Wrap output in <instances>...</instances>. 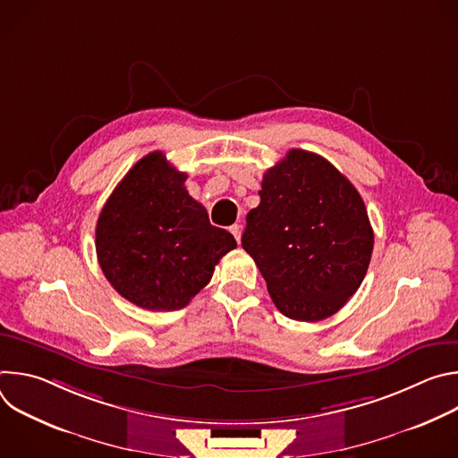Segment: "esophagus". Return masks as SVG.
I'll return each instance as SVG.
<instances>
[{
	"label": "esophagus",
	"instance_id": "1",
	"mask_svg": "<svg viewBox=\"0 0 458 458\" xmlns=\"http://www.w3.org/2000/svg\"><path fill=\"white\" fill-rule=\"evenodd\" d=\"M230 232H232V235L235 237V241L241 242V225H232V226H230Z\"/></svg>",
	"mask_w": 458,
	"mask_h": 458
}]
</instances>
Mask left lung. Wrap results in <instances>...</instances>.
Here are the masks:
<instances>
[{"label": "left lung", "instance_id": "left-lung-1", "mask_svg": "<svg viewBox=\"0 0 458 458\" xmlns=\"http://www.w3.org/2000/svg\"><path fill=\"white\" fill-rule=\"evenodd\" d=\"M259 195L241 241L274 304L304 322L337 313L359 290L373 251L360 193L330 161L293 148L267 170Z\"/></svg>", "mask_w": 458, "mask_h": 458}]
</instances>
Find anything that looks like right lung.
<instances>
[{
	"label": "right lung",
	"mask_w": 458,
	"mask_h": 458,
	"mask_svg": "<svg viewBox=\"0 0 458 458\" xmlns=\"http://www.w3.org/2000/svg\"><path fill=\"white\" fill-rule=\"evenodd\" d=\"M186 177L163 152H152L128 170L99 214V267L114 290L140 308H184L237 246L190 198Z\"/></svg>",
	"instance_id": "obj_1"
}]
</instances>
